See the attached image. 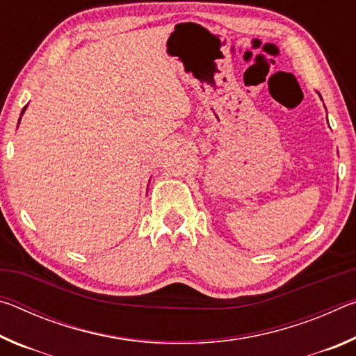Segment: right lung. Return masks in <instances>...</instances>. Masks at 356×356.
<instances>
[{
  "mask_svg": "<svg viewBox=\"0 0 356 356\" xmlns=\"http://www.w3.org/2000/svg\"><path fill=\"white\" fill-rule=\"evenodd\" d=\"M22 113H23V111H22Z\"/></svg>",
  "mask_w": 356,
  "mask_h": 356,
  "instance_id": "right-lung-1",
  "label": "right lung"
}]
</instances>
